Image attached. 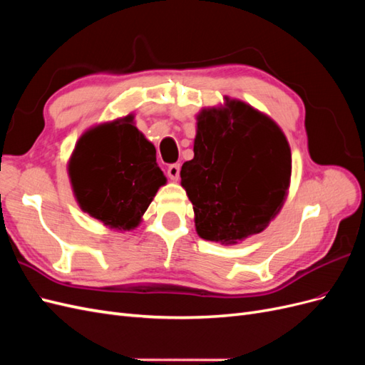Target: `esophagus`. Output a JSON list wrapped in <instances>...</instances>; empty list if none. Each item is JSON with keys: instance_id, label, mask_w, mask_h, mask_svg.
<instances>
[{"instance_id": "34e87169", "label": "esophagus", "mask_w": 365, "mask_h": 365, "mask_svg": "<svg viewBox=\"0 0 365 365\" xmlns=\"http://www.w3.org/2000/svg\"><path fill=\"white\" fill-rule=\"evenodd\" d=\"M180 170H181L180 164H170L169 168H168L169 178H170L172 181H178V178H180Z\"/></svg>"}]
</instances>
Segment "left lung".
Listing matches in <instances>:
<instances>
[{
    "mask_svg": "<svg viewBox=\"0 0 365 365\" xmlns=\"http://www.w3.org/2000/svg\"><path fill=\"white\" fill-rule=\"evenodd\" d=\"M193 152L180 175L197 236L236 245L280 213L291 184V148L267 114L230 97L204 108L196 115Z\"/></svg>",
    "mask_w": 365,
    "mask_h": 365,
    "instance_id": "left-lung-1",
    "label": "left lung"
}]
</instances>
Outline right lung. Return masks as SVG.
I'll return each mask as SVG.
<instances>
[{
	"label": "right lung",
	"mask_w": 365,
	"mask_h": 365,
	"mask_svg": "<svg viewBox=\"0 0 365 365\" xmlns=\"http://www.w3.org/2000/svg\"><path fill=\"white\" fill-rule=\"evenodd\" d=\"M68 176L79 207L117 231L140 225L165 176L157 150L129 114L83 132L68 161Z\"/></svg>",
	"instance_id": "obj_1"
}]
</instances>
